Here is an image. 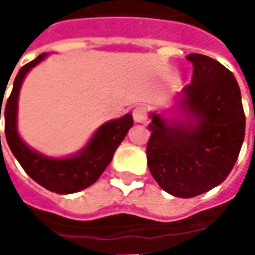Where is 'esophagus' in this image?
Here are the masks:
<instances>
[{
	"label": "esophagus",
	"instance_id": "esophagus-1",
	"mask_svg": "<svg viewBox=\"0 0 255 255\" xmlns=\"http://www.w3.org/2000/svg\"><path fill=\"white\" fill-rule=\"evenodd\" d=\"M147 115H149V112H147V108H144V106H136L132 112L133 120L136 123H146Z\"/></svg>",
	"mask_w": 255,
	"mask_h": 255
}]
</instances>
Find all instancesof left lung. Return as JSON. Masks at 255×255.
I'll return each mask as SVG.
<instances>
[{"label": "left lung", "mask_w": 255, "mask_h": 255, "mask_svg": "<svg viewBox=\"0 0 255 255\" xmlns=\"http://www.w3.org/2000/svg\"><path fill=\"white\" fill-rule=\"evenodd\" d=\"M191 83L182 106L194 123L166 124L151 115L146 154L150 173L164 191L197 197L223 183L235 165L245 139L241 90L230 69L203 54H188Z\"/></svg>", "instance_id": "1"}]
</instances>
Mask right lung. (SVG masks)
Instances as JSON below:
<instances>
[{"label": "right lung", "instance_id": "add662e5", "mask_svg": "<svg viewBox=\"0 0 255 255\" xmlns=\"http://www.w3.org/2000/svg\"><path fill=\"white\" fill-rule=\"evenodd\" d=\"M45 57L46 53H42L34 61L20 68L19 73L16 75L13 89L3 111L5 136L13 155L31 179H34L38 184L47 188L49 191L57 194H72L87 188L98 180L101 173L105 171V168L113 158L119 144L122 143L124 136L127 135L128 129L132 127V115L128 113L122 119L112 120L101 126L89 144L86 146V149L73 157L56 160L35 153L20 139L16 129V113L20 86L23 83V79L31 68L41 63ZM3 94L1 95V101H3ZM1 109L2 104L0 106V119Z\"/></svg>", "mask_w": 255, "mask_h": 255}]
</instances>
